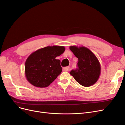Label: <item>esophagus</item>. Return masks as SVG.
Returning <instances> with one entry per match:
<instances>
[{
    "instance_id": "esophagus-1",
    "label": "esophagus",
    "mask_w": 125,
    "mask_h": 125,
    "mask_svg": "<svg viewBox=\"0 0 125 125\" xmlns=\"http://www.w3.org/2000/svg\"><path fill=\"white\" fill-rule=\"evenodd\" d=\"M63 69L65 71H69V67H66L63 68Z\"/></svg>"
}]
</instances>
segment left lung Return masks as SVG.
Masks as SVG:
<instances>
[{"label": "left lung", "instance_id": "left-lung-1", "mask_svg": "<svg viewBox=\"0 0 125 125\" xmlns=\"http://www.w3.org/2000/svg\"><path fill=\"white\" fill-rule=\"evenodd\" d=\"M70 51L78 58L77 70H71L70 74L81 85L89 87L97 81L101 74V64L96 56L89 48L73 45Z\"/></svg>", "mask_w": 125, "mask_h": 125}]
</instances>
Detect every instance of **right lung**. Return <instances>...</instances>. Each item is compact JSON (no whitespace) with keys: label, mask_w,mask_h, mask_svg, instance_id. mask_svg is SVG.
Returning <instances> with one entry per match:
<instances>
[{"label":"right lung","mask_w":125,"mask_h":125,"mask_svg":"<svg viewBox=\"0 0 125 125\" xmlns=\"http://www.w3.org/2000/svg\"><path fill=\"white\" fill-rule=\"evenodd\" d=\"M62 46H47L30 55L25 62V76L33 86L46 88L62 71L60 61L56 58L63 53Z\"/></svg>","instance_id":"1"}]
</instances>
